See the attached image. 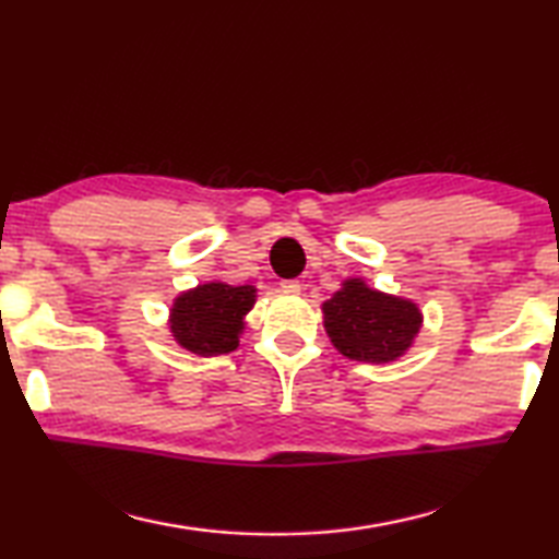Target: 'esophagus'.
I'll list each match as a JSON object with an SVG mask.
<instances>
[{
	"label": "esophagus",
	"mask_w": 559,
	"mask_h": 559,
	"mask_svg": "<svg viewBox=\"0 0 559 559\" xmlns=\"http://www.w3.org/2000/svg\"><path fill=\"white\" fill-rule=\"evenodd\" d=\"M282 292H285V295H299L301 285L297 280H287V282H282Z\"/></svg>",
	"instance_id": "34e87169"
}]
</instances>
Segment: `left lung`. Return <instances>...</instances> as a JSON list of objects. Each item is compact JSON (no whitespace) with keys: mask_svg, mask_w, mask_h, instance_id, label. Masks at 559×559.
Segmentation results:
<instances>
[{"mask_svg":"<svg viewBox=\"0 0 559 559\" xmlns=\"http://www.w3.org/2000/svg\"><path fill=\"white\" fill-rule=\"evenodd\" d=\"M321 314L338 354L373 366L403 358L425 324L413 299L380 292L364 277L341 282V289L321 305Z\"/></svg>","mask_w":559,"mask_h":559,"instance_id":"obj_1","label":"left lung"}]
</instances>
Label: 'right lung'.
Listing matches in <instances>:
<instances>
[{
  "label": "right lung",
  "instance_id": "right-lung-1",
  "mask_svg": "<svg viewBox=\"0 0 559 559\" xmlns=\"http://www.w3.org/2000/svg\"><path fill=\"white\" fill-rule=\"evenodd\" d=\"M258 301V287L209 280L183 289L169 307V326L176 344L193 356L233 354L245 331V317Z\"/></svg>",
  "mask_w": 559,
  "mask_h": 559
}]
</instances>
